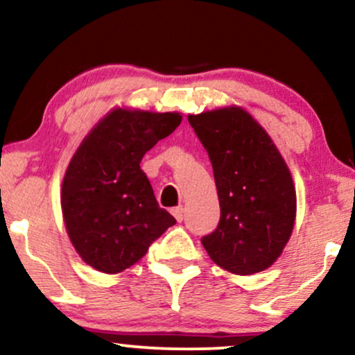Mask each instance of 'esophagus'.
Segmentation results:
<instances>
[{
  "instance_id": "esophagus-1",
  "label": "esophagus",
  "mask_w": 355,
  "mask_h": 355,
  "mask_svg": "<svg viewBox=\"0 0 355 355\" xmlns=\"http://www.w3.org/2000/svg\"><path fill=\"white\" fill-rule=\"evenodd\" d=\"M172 215L175 216V220L177 221H182L183 220V208H182V205H178V207H175V208H172Z\"/></svg>"
}]
</instances>
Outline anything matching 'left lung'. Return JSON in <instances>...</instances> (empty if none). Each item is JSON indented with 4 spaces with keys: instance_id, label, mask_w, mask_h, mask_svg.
<instances>
[{
    "instance_id": "obj_1",
    "label": "left lung",
    "mask_w": 355,
    "mask_h": 355,
    "mask_svg": "<svg viewBox=\"0 0 355 355\" xmlns=\"http://www.w3.org/2000/svg\"><path fill=\"white\" fill-rule=\"evenodd\" d=\"M210 157L220 221L202 245L218 266L253 275L276 261L293 233L296 191L270 135L243 109L189 115Z\"/></svg>"
}]
</instances>
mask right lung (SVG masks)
<instances>
[{
	"label": "right lung",
	"instance_id": "1",
	"mask_svg": "<svg viewBox=\"0 0 355 355\" xmlns=\"http://www.w3.org/2000/svg\"><path fill=\"white\" fill-rule=\"evenodd\" d=\"M180 122L175 112L115 109L72 157L62 182L64 223L94 270L114 275L130 268L177 223L157 203L140 160Z\"/></svg>",
	"mask_w": 355,
	"mask_h": 355
}]
</instances>
